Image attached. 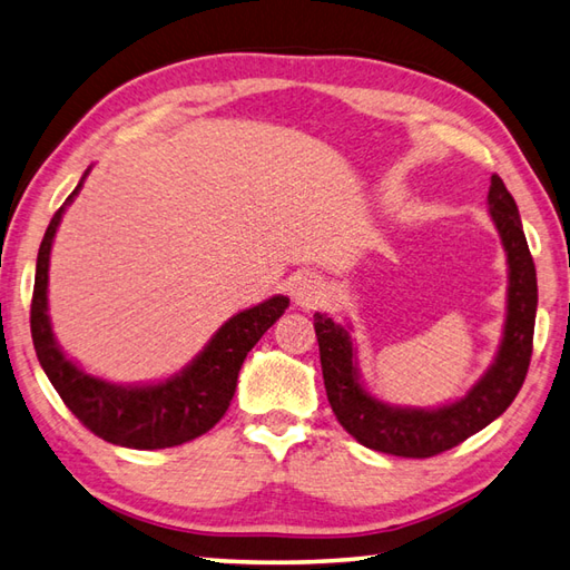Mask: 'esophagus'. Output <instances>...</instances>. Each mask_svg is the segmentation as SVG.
<instances>
[{"mask_svg":"<svg viewBox=\"0 0 570 570\" xmlns=\"http://www.w3.org/2000/svg\"><path fill=\"white\" fill-rule=\"evenodd\" d=\"M288 292H292V298L296 301L298 306L316 308L321 304V298L325 296V284L321 282L318 274L306 272V274H298V276L292 278V284H288Z\"/></svg>","mask_w":570,"mask_h":570,"instance_id":"esophagus-1","label":"esophagus"}]
</instances>
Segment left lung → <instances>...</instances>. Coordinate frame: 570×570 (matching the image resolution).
I'll list each match as a JSON object with an SVG mask.
<instances>
[{"label":"left lung","instance_id":"8db88e82","mask_svg":"<svg viewBox=\"0 0 570 570\" xmlns=\"http://www.w3.org/2000/svg\"><path fill=\"white\" fill-rule=\"evenodd\" d=\"M490 215L510 264V288H507V321L500 353L482 380L460 399L441 409H402L382 404L370 396L357 377L355 347L343 325L333 318L313 316L316 325L325 394L341 426L372 451L431 458L451 451L504 414L514 402L527 377L531 350H534L537 321V269L527 245L517 203L494 174L488 193Z\"/></svg>","mask_w":570,"mask_h":570}]
</instances>
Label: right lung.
Returning a JSON list of instances; mask_svg holds the SVG:
<instances>
[{
  "mask_svg": "<svg viewBox=\"0 0 570 570\" xmlns=\"http://www.w3.org/2000/svg\"><path fill=\"white\" fill-rule=\"evenodd\" d=\"M85 176L88 171L82 174V180ZM82 180L48 223L39 259H36L31 298V337L36 357L63 404L85 429L100 435L102 441L137 448V451H156V448H174L198 439L225 416L229 402H233L242 362L286 311L288 298L274 296L259 306L237 313L213 335V341L184 372L166 382L119 386L82 372L60 353L51 321H48L46 298L48 259H51L56 229L66 205L82 188Z\"/></svg>",
  "mask_w": 570,
  "mask_h": 570,
  "instance_id": "1",
  "label": "right lung"
}]
</instances>
